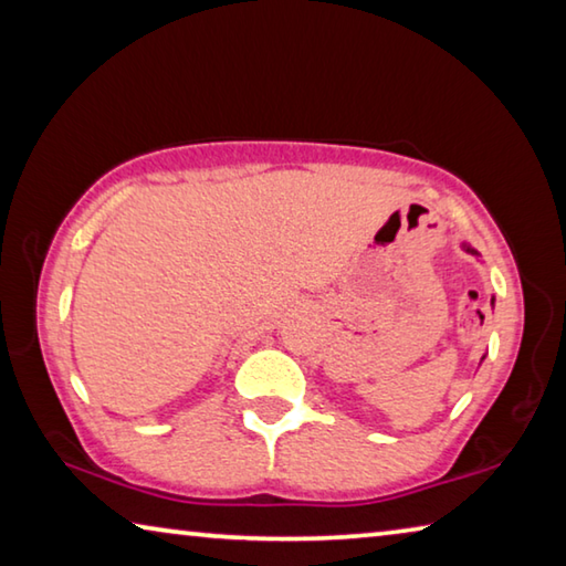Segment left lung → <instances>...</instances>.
<instances>
[{
  "label": "left lung",
  "instance_id": "obj_1",
  "mask_svg": "<svg viewBox=\"0 0 566 566\" xmlns=\"http://www.w3.org/2000/svg\"><path fill=\"white\" fill-rule=\"evenodd\" d=\"M462 249H464V252H467V254H474V256H479V252H476V249H472V247H469L467 242L462 244ZM492 306H494V300H492ZM482 359H484V357H482Z\"/></svg>",
  "mask_w": 566,
  "mask_h": 566
}]
</instances>
